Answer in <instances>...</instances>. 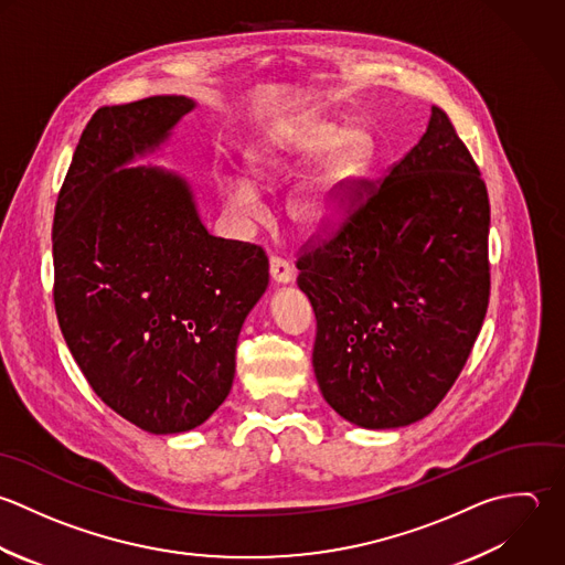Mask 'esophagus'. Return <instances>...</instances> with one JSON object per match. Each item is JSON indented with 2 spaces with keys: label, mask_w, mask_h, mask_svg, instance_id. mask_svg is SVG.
<instances>
[{
  "label": "esophagus",
  "mask_w": 565,
  "mask_h": 565,
  "mask_svg": "<svg viewBox=\"0 0 565 565\" xmlns=\"http://www.w3.org/2000/svg\"><path fill=\"white\" fill-rule=\"evenodd\" d=\"M270 279L277 284V286H286L295 279V270L292 266L281 259V257H270Z\"/></svg>",
  "instance_id": "34e87169"
}]
</instances>
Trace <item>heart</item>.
I'll return each mask as SVG.
<instances>
[{
    "label": "heart",
    "mask_w": 565,
    "mask_h": 565,
    "mask_svg": "<svg viewBox=\"0 0 565 565\" xmlns=\"http://www.w3.org/2000/svg\"><path fill=\"white\" fill-rule=\"evenodd\" d=\"M319 154L286 200V215L303 237L326 235L345 217L374 164L376 136L365 125L343 127L339 120L306 114L273 127L246 151V171L264 189L288 182ZM222 195L239 215L259 213V193L244 178L224 180Z\"/></svg>",
    "instance_id": "b5f03b06"
}]
</instances>
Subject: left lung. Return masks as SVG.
Listing matches in <instances>:
<instances>
[{
	"label": "left lung",
	"mask_w": 565,
	"mask_h": 565,
	"mask_svg": "<svg viewBox=\"0 0 565 565\" xmlns=\"http://www.w3.org/2000/svg\"><path fill=\"white\" fill-rule=\"evenodd\" d=\"M489 224L480 169L434 105L418 145L330 242L303 250L312 367L341 418L407 427L447 396L489 308Z\"/></svg>",
	"instance_id": "8db88e82"
}]
</instances>
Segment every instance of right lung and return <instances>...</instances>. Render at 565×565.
<instances>
[{"label":"right lung","mask_w":565,"mask_h":565,"mask_svg":"<svg viewBox=\"0 0 565 565\" xmlns=\"http://www.w3.org/2000/svg\"><path fill=\"white\" fill-rule=\"evenodd\" d=\"M193 107L186 96L100 107L52 224L63 339L96 396L156 436L191 431L226 401L237 337L268 288L264 250L213 237L182 175L129 167Z\"/></svg>","instance_id":"right-lung-1"}]
</instances>
